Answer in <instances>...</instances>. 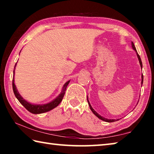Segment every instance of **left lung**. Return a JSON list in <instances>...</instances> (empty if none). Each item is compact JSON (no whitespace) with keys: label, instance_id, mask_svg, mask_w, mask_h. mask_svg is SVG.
Returning <instances> with one entry per match:
<instances>
[{"label":"left lung","instance_id":"8db88e82","mask_svg":"<svg viewBox=\"0 0 154 154\" xmlns=\"http://www.w3.org/2000/svg\"><path fill=\"white\" fill-rule=\"evenodd\" d=\"M132 49H133L135 51H136L137 56V57H138V59H139V63H140V67H141V69H142V68H143V64H142L141 60H140V56H139V54H138V53H137L136 48H135V46H134V45L133 42H132ZM141 78H142V79H141V84H143V74H142V75H141ZM87 100H88V105H89V106H90V109H91V111H92V113H93L94 114L95 116H96V117H97V118H98L99 119H101V120L105 121V122H113L118 121L119 119H109L105 118H104V117H102L101 116H100V115H99V114L97 113V112L95 111L94 109L92 107V106H91L90 103V102H89V100H88V97H87ZM138 103H139V102H138Z\"/></svg>","mask_w":154,"mask_h":154}]
</instances>
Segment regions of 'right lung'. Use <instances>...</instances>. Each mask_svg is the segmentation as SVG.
<instances>
[{"mask_svg":"<svg viewBox=\"0 0 154 154\" xmlns=\"http://www.w3.org/2000/svg\"><path fill=\"white\" fill-rule=\"evenodd\" d=\"M17 63L15 64L14 69L15 68V66H16ZM14 74H15V69L14 71V77H13V83H12V85H13V90H14V94L15 96V97L17 98V99L19 100V102L22 104V105L24 106V107L27 109V110L30 112V113H34V114H40V113H43L45 112H48L49 111H51V109H54L60 103H61V101L62 100V98H63L64 94H65V91L66 90V87L67 85H69V83L70 82V81H68L67 82L64 83V85L62 87V90L61 93L57 96V97L51 101L50 103H48L47 104H44V105H35V104H31L30 103H28V101H26L22 98V96L20 94L19 92H18L16 86H15V83H14Z\"/></svg>","mask_w":154,"mask_h":154,"instance_id":"right-lung-1","label":"right lung"}]
</instances>
